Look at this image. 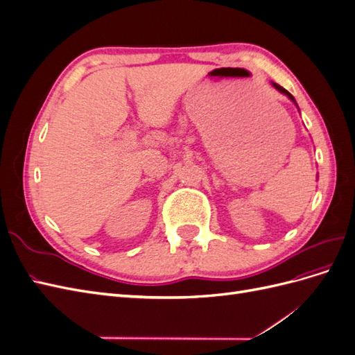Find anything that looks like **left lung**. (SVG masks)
Returning <instances> with one entry per match:
<instances>
[{"mask_svg": "<svg viewBox=\"0 0 355 355\" xmlns=\"http://www.w3.org/2000/svg\"><path fill=\"white\" fill-rule=\"evenodd\" d=\"M271 84H272V87H274V89H277L278 92H280V93H283L284 96H287V98H288L290 101H292V102H293V103H295V105L297 106V103H296V101H295V98H293V96H292V94H290V93H288V92H287L286 89H283V87H282V85H278V84H275V83H271ZM297 110H299V108H297Z\"/></svg>", "mask_w": 355, "mask_h": 355, "instance_id": "8db88e82", "label": "left lung"}]
</instances>
